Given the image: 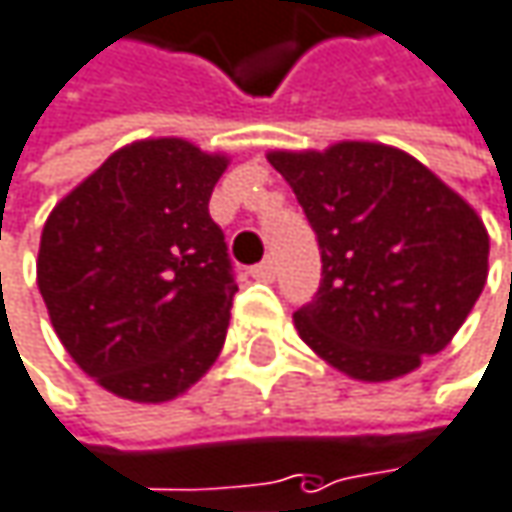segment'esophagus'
I'll list each match as a JSON object with an SVG mask.
<instances>
[{
  "instance_id": "1",
  "label": "esophagus",
  "mask_w": 512,
  "mask_h": 512,
  "mask_svg": "<svg viewBox=\"0 0 512 512\" xmlns=\"http://www.w3.org/2000/svg\"><path fill=\"white\" fill-rule=\"evenodd\" d=\"M252 278H257V281H272L275 278V260H263V263L252 266Z\"/></svg>"
}]
</instances>
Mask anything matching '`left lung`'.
Returning <instances> with one entry per match:
<instances>
[{
  "mask_svg": "<svg viewBox=\"0 0 512 512\" xmlns=\"http://www.w3.org/2000/svg\"><path fill=\"white\" fill-rule=\"evenodd\" d=\"M322 249L296 331L354 381H393L442 351L475 307L489 234L475 208L413 155L366 140L269 152Z\"/></svg>",
  "mask_w": 512,
  "mask_h": 512,
  "instance_id": "obj_1",
  "label": "left lung"
}]
</instances>
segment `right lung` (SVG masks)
Returning a JSON list of instances; mask_svg holds the SVG:
<instances>
[{"label":"right lung","instance_id":"right-lung-1","mask_svg":"<svg viewBox=\"0 0 512 512\" xmlns=\"http://www.w3.org/2000/svg\"><path fill=\"white\" fill-rule=\"evenodd\" d=\"M228 155L181 137L117 149L49 213L37 287L64 349L108 393L161 404L219 357L237 293L208 202Z\"/></svg>","mask_w":512,"mask_h":512}]
</instances>
